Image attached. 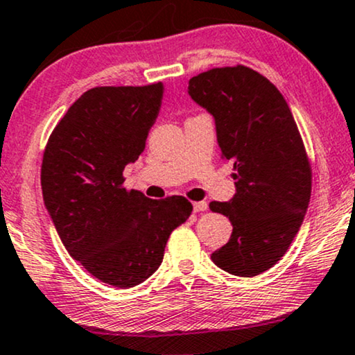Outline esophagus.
I'll return each instance as SVG.
<instances>
[{
    "label": "esophagus",
    "mask_w": 355,
    "mask_h": 355,
    "mask_svg": "<svg viewBox=\"0 0 355 355\" xmlns=\"http://www.w3.org/2000/svg\"><path fill=\"white\" fill-rule=\"evenodd\" d=\"M206 209H208V203H206V201H195V203H193V211H195V213H201V211Z\"/></svg>",
    "instance_id": "esophagus-1"
}]
</instances>
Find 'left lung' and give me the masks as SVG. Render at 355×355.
Masks as SVG:
<instances>
[{
    "label": "left lung",
    "mask_w": 355,
    "mask_h": 355,
    "mask_svg": "<svg viewBox=\"0 0 355 355\" xmlns=\"http://www.w3.org/2000/svg\"><path fill=\"white\" fill-rule=\"evenodd\" d=\"M188 95L213 114L223 159L234 162L236 195L209 203L230 218L232 234L211 259L255 277L284 257L308 209L311 165L298 125L275 85L244 65L196 75Z\"/></svg>",
    "instance_id": "obj_1"
}]
</instances>
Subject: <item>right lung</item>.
Returning a JSON list of instances; mask_svg holds the SVG:
<instances>
[{"instance_id":"right-lung-1","label":"right lung","mask_w":355,"mask_h":355,"mask_svg":"<svg viewBox=\"0 0 355 355\" xmlns=\"http://www.w3.org/2000/svg\"><path fill=\"white\" fill-rule=\"evenodd\" d=\"M164 85L96 87L58 121L44 150V203L65 249L103 284L131 288L164 259L193 206L183 196L150 200L125 190L124 167L146 149Z\"/></svg>"}]
</instances>
